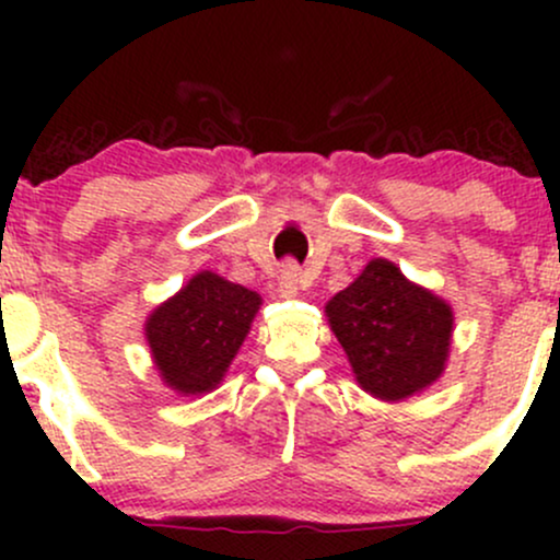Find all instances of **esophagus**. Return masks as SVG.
Wrapping results in <instances>:
<instances>
[{
	"mask_svg": "<svg viewBox=\"0 0 560 560\" xmlns=\"http://www.w3.org/2000/svg\"><path fill=\"white\" fill-rule=\"evenodd\" d=\"M300 289V268L292 260L279 268V292L281 298H294Z\"/></svg>",
	"mask_w": 560,
	"mask_h": 560,
	"instance_id": "obj_1",
	"label": "esophagus"
}]
</instances>
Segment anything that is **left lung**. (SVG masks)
Listing matches in <instances>:
<instances>
[{
  "label": "left lung",
  "mask_w": 560,
  "mask_h": 560,
  "mask_svg": "<svg viewBox=\"0 0 560 560\" xmlns=\"http://www.w3.org/2000/svg\"><path fill=\"white\" fill-rule=\"evenodd\" d=\"M331 331L345 347L358 384L378 400H405L445 371L453 307L374 258L326 305Z\"/></svg>",
  "instance_id": "left-lung-1"
}]
</instances>
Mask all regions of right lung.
<instances>
[{
	"mask_svg": "<svg viewBox=\"0 0 560 560\" xmlns=\"http://www.w3.org/2000/svg\"><path fill=\"white\" fill-rule=\"evenodd\" d=\"M260 294L199 271L150 313L144 324L152 361L178 395L215 389L247 337Z\"/></svg>",
	"mask_w": 560,
	"mask_h": 560,
	"instance_id": "obj_1",
	"label": "right lung"
}]
</instances>
